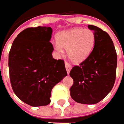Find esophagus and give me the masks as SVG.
Instances as JSON below:
<instances>
[{
    "label": "esophagus",
    "mask_w": 124,
    "mask_h": 124,
    "mask_svg": "<svg viewBox=\"0 0 124 124\" xmlns=\"http://www.w3.org/2000/svg\"><path fill=\"white\" fill-rule=\"evenodd\" d=\"M65 68H66V70H67V72L69 74L70 71V70L72 68V65L69 63L68 62H66L65 63Z\"/></svg>",
    "instance_id": "obj_1"
}]
</instances>
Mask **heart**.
Returning a JSON list of instances; mask_svg holds the SVG:
<instances>
[{"label": "heart", "mask_w": 124, "mask_h": 124, "mask_svg": "<svg viewBox=\"0 0 124 124\" xmlns=\"http://www.w3.org/2000/svg\"><path fill=\"white\" fill-rule=\"evenodd\" d=\"M59 44L55 45V49L61 52L62 48L68 50L69 59L75 63L85 60L92 52L95 45L94 32L90 29L75 27L61 32L58 35Z\"/></svg>", "instance_id": "obj_1"}]
</instances>
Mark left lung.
I'll list each match as a JSON object with an SVG mask.
<instances>
[{"instance_id": "left-lung-1", "label": "left lung", "mask_w": 124, "mask_h": 124, "mask_svg": "<svg viewBox=\"0 0 124 124\" xmlns=\"http://www.w3.org/2000/svg\"><path fill=\"white\" fill-rule=\"evenodd\" d=\"M96 37L92 52L79 65L71 70L70 75L74 83L70 89V96L76 102L95 104L111 91L116 79L117 52L107 32L88 25Z\"/></svg>"}]
</instances>
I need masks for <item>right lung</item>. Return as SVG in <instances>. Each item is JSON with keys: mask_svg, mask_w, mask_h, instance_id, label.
<instances>
[{"mask_svg": "<svg viewBox=\"0 0 124 124\" xmlns=\"http://www.w3.org/2000/svg\"><path fill=\"white\" fill-rule=\"evenodd\" d=\"M52 32L50 27H28L18 34L9 53L13 91L31 106L48 105L52 88L67 76L64 61L52 57Z\"/></svg>", "mask_w": 124, "mask_h": 124, "instance_id": "right-lung-1", "label": "right lung"}]
</instances>
